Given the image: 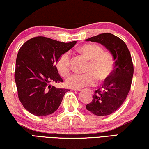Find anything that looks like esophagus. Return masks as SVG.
<instances>
[{"instance_id":"34e87169","label":"esophagus","mask_w":149,"mask_h":149,"mask_svg":"<svg viewBox=\"0 0 149 149\" xmlns=\"http://www.w3.org/2000/svg\"><path fill=\"white\" fill-rule=\"evenodd\" d=\"M74 91H81V90H75V89H74Z\"/></svg>"}]
</instances>
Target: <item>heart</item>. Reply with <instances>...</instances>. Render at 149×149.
Returning a JSON list of instances; mask_svg holds the SVG:
<instances>
[{
	"instance_id": "obj_1",
	"label": "heart",
	"mask_w": 149,
	"mask_h": 149,
	"mask_svg": "<svg viewBox=\"0 0 149 149\" xmlns=\"http://www.w3.org/2000/svg\"><path fill=\"white\" fill-rule=\"evenodd\" d=\"M79 52L90 61L85 74H74L66 80V86L71 88L80 90L95 85L96 78L104 81L111 76L114 70V57L109 51H102L100 46L86 44L79 47ZM70 54H62L56 61V68L61 75L67 77L71 73Z\"/></svg>"
}]
</instances>
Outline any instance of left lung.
I'll return each instance as SVG.
<instances>
[{"label": "left lung", "instance_id": "8db88e82", "mask_svg": "<svg viewBox=\"0 0 149 149\" xmlns=\"http://www.w3.org/2000/svg\"><path fill=\"white\" fill-rule=\"evenodd\" d=\"M104 46L114 57L115 67L109 78L95 91L87 110L98 116L111 115L123 103L130 89L134 74L131 54L122 40L110 33H104L86 40Z\"/></svg>", "mask_w": 149, "mask_h": 149}]
</instances>
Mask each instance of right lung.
Instances as JSON below:
<instances>
[{
  "instance_id": "obj_1",
  "label": "right lung",
  "mask_w": 149,
  "mask_h": 149,
  "mask_svg": "<svg viewBox=\"0 0 149 149\" xmlns=\"http://www.w3.org/2000/svg\"><path fill=\"white\" fill-rule=\"evenodd\" d=\"M76 42L65 43L38 36L29 40L19 50L15 80L19 100L30 113L47 116L57 110L69 90L51 84L63 82L56 63Z\"/></svg>"
}]
</instances>
